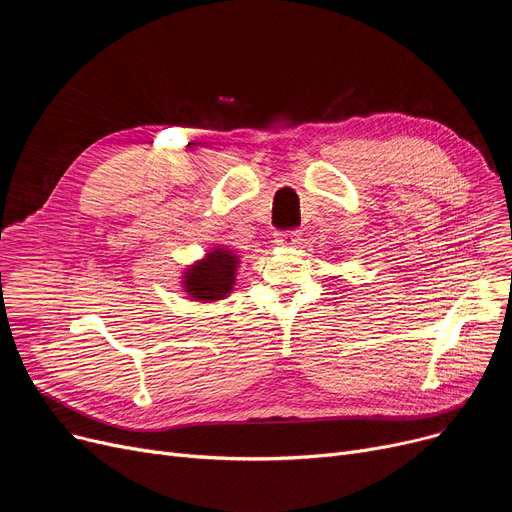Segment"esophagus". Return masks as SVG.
I'll return each mask as SVG.
<instances>
[{
	"label": "esophagus",
	"mask_w": 512,
	"mask_h": 512,
	"mask_svg": "<svg viewBox=\"0 0 512 512\" xmlns=\"http://www.w3.org/2000/svg\"><path fill=\"white\" fill-rule=\"evenodd\" d=\"M299 240H301V236H299V232H297V230H292V232H280V234H276V242H278L280 247H286V249L297 247V245H299Z\"/></svg>",
	"instance_id": "esophagus-1"
}]
</instances>
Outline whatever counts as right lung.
I'll return each mask as SVG.
<instances>
[{"label": "right lung", "mask_w": 512, "mask_h": 512, "mask_svg": "<svg viewBox=\"0 0 512 512\" xmlns=\"http://www.w3.org/2000/svg\"><path fill=\"white\" fill-rule=\"evenodd\" d=\"M238 255L226 247H213L203 259L188 265L182 272V288L191 301H222L236 284Z\"/></svg>", "instance_id": "obj_1"}]
</instances>
